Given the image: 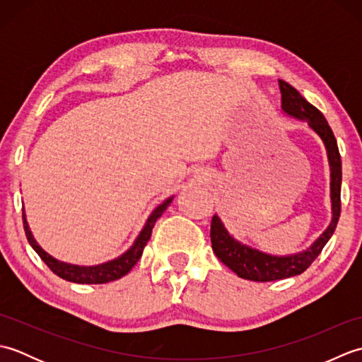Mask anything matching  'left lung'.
Masks as SVG:
<instances>
[{"label": "left lung", "mask_w": 362, "mask_h": 362, "mask_svg": "<svg viewBox=\"0 0 362 362\" xmlns=\"http://www.w3.org/2000/svg\"><path fill=\"white\" fill-rule=\"evenodd\" d=\"M281 91V109L288 115L298 119L308 121L310 127L316 132L322 141H324L329 169H332V205H333V219L332 224L320 235L319 240L314 243L310 249L289 257H274L257 249L247 247L241 243L235 241L228 235L226 227L222 226L221 219L214 214L211 219V247L216 257L227 267L241 276L244 280L252 281H274L289 279V276L300 275L311 266L314 259L319 257L322 249L325 247L329 238L334 233L337 221L341 216V183H342V163L341 153L337 149V143L332 127L324 115L316 107L310 104L298 91L289 86L288 82L279 81Z\"/></svg>", "instance_id": "left-lung-1"}]
</instances>
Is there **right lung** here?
<instances>
[{
    "label": "right lung",
    "instance_id": "add662e5",
    "mask_svg": "<svg viewBox=\"0 0 362 362\" xmlns=\"http://www.w3.org/2000/svg\"><path fill=\"white\" fill-rule=\"evenodd\" d=\"M171 201L173 197L166 199L163 204L158 205L157 209L152 211L148 222H146L144 228L141 230V233L138 235L134 245L124 253V255H121L117 259L109 261V263H104V264H99V266L86 267V266L66 264V263H62V261H57L56 258L48 255V253H46L40 245L35 243L33 233H30L29 230L25 213H23V227H25L26 238L29 244L33 245V249L38 253V257L45 261V264L48 266L57 276H60V279H64L66 281H73V283H81V284H103V283H109V281L121 279V276H124L130 269L136 264V261L141 257L144 245L149 241L153 226H156L157 219L163 214V211L168 209V205L171 204Z\"/></svg>",
    "mask_w": 362,
    "mask_h": 362
}]
</instances>
